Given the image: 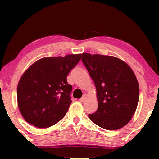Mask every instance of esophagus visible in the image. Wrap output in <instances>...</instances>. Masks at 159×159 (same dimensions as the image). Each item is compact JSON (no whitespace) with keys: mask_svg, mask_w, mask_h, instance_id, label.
<instances>
[{"mask_svg":"<svg viewBox=\"0 0 159 159\" xmlns=\"http://www.w3.org/2000/svg\"><path fill=\"white\" fill-rule=\"evenodd\" d=\"M86 98H87V95H86L85 94H84V95H83V96L82 97V98L80 99V101H81V102H84V101H86Z\"/></svg>","mask_w":159,"mask_h":159,"instance_id":"obj_1","label":"esophagus"}]
</instances>
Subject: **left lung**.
Returning a JSON list of instances; mask_svg holds the SVG:
<instances>
[{
	"instance_id": "left-lung-1",
	"label": "left lung",
	"mask_w": 159,
	"mask_h": 159,
	"mask_svg": "<svg viewBox=\"0 0 159 159\" xmlns=\"http://www.w3.org/2000/svg\"><path fill=\"white\" fill-rule=\"evenodd\" d=\"M82 61L95 83L98 103V110L89 118L105 129L123 127L131 120L139 101V84L133 71L114 56L83 53Z\"/></svg>"
}]
</instances>
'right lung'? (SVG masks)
I'll use <instances>...</instances> for the list:
<instances>
[{
	"mask_svg": "<svg viewBox=\"0 0 159 159\" xmlns=\"http://www.w3.org/2000/svg\"><path fill=\"white\" fill-rule=\"evenodd\" d=\"M80 59L81 54L43 58L25 71L17 87V102L27 122L47 128L64 118L72 102L66 77Z\"/></svg>",
	"mask_w": 159,
	"mask_h": 159,
	"instance_id": "add662e5",
	"label": "right lung"
}]
</instances>
